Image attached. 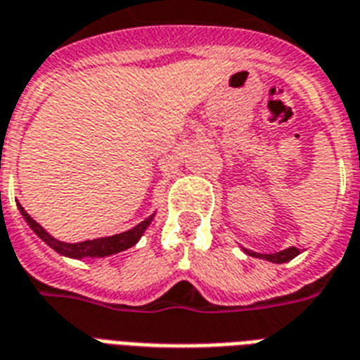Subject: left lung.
Here are the masks:
<instances>
[{
    "mask_svg": "<svg viewBox=\"0 0 360 360\" xmlns=\"http://www.w3.org/2000/svg\"><path fill=\"white\" fill-rule=\"evenodd\" d=\"M248 255H252V257H259V259H265V262L271 263H286L290 259H294L295 255H300V250L297 248H286V250H282V252H276V254H255V252H250V250H244Z\"/></svg>",
    "mask_w": 360,
    "mask_h": 360,
    "instance_id": "left-lung-1",
    "label": "left lung"
}]
</instances>
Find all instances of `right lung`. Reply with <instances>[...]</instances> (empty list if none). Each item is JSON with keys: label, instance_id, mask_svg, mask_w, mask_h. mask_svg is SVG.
Returning a JSON list of instances; mask_svg holds the SVG:
<instances>
[{"label": "right lung", "instance_id": "right-lung-1", "mask_svg": "<svg viewBox=\"0 0 360 360\" xmlns=\"http://www.w3.org/2000/svg\"><path fill=\"white\" fill-rule=\"evenodd\" d=\"M17 206L20 215L24 217V221L28 223V227L38 234L39 238H41L47 246L53 248L57 254L65 255V257H72V259H87V257L98 259V257H108V255L124 252V250L135 246V244L139 242V238L145 234V231L154 219V214L148 215L145 221H141L139 225H135V227L126 231V233L112 234V236H105V238H93V240L84 242H63L57 240L55 236H51V234L47 233V231L39 225L38 221L32 219L20 204H17Z\"/></svg>", "mask_w": 360, "mask_h": 360}]
</instances>
